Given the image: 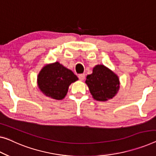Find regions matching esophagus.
Listing matches in <instances>:
<instances>
[{
    "mask_svg": "<svg viewBox=\"0 0 156 156\" xmlns=\"http://www.w3.org/2000/svg\"><path fill=\"white\" fill-rule=\"evenodd\" d=\"M78 78L80 79V80H84L85 78V75L84 73L80 74V75H78Z\"/></svg>",
    "mask_w": 156,
    "mask_h": 156,
    "instance_id": "34e87169",
    "label": "esophagus"
}]
</instances>
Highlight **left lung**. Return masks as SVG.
<instances>
[{"label": "left lung", "instance_id": "8db88e82", "mask_svg": "<svg viewBox=\"0 0 156 156\" xmlns=\"http://www.w3.org/2000/svg\"><path fill=\"white\" fill-rule=\"evenodd\" d=\"M85 83L93 98L101 101L112 99L120 88L118 76L104 65L95 66L92 73L87 76Z\"/></svg>", "mask_w": 156, "mask_h": 156}]
</instances>
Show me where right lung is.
<instances>
[{
	"label": "right lung",
	"instance_id": "add662e5",
	"mask_svg": "<svg viewBox=\"0 0 156 156\" xmlns=\"http://www.w3.org/2000/svg\"><path fill=\"white\" fill-rule=\"evenodd\" d=\"M77 80L78 77L73 72L58 62L44 66L37 79L38 87L43 94L57 100L63 99L69 85Z\"/></svg>",
	"mask_w": 156,
	"mask_h": 156
}]
</instances>
